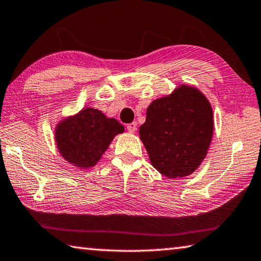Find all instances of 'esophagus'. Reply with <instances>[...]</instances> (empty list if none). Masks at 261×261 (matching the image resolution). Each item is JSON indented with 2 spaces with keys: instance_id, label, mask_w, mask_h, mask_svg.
<instances>
[{
  "instance_id": "34e87169",
  "label": "esophagus",
  "mask_w": 261,
  "mask_h": 261,
  "mask_svg": "<svg viewBox=\"0 0 261 261\" xmlns=\"http://www.w3.org/2000/svg\"><path fill=\"white\" fill-rule=\"evenodd\" d=\"M126 130L130 132V134H135L136 130H137V123L136 122H132L130 124H127L126 125Z\"/></svg>"
}]
</instances>
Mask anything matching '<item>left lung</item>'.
I'll use <instances>...</instances> for the list:
<instances>
[{"label":"left lung","mask_w":261,"mask_h":261,"mask_svg":"<svg viewBox=\"0 0 261 261\" xmlns=\"http://www.w3.org/2000/svg\"><path fill=\"white\" fill-rule=\"evenodd\" d=\"M213 132L212 105L196 87L188 85L152 101L139 127L152 166L169 179L188 176L198 168Z\"/></svg>","instance_id":"8db88e82"}]
</instances>
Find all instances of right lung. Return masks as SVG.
Returning <instances> with one entry per match:
<instances>
[{"label": "right lung", "mask_w": 261, "mask_h": 261, "mask_svg": "<svg viewBox=\"0 0 261 261\" xmlns=\"http://www.w3.org/2000/svg\"><path fill=\"white\" fill-rule=\"evenodd\" d=\"M124 132L117 119L101 110L84 108L57 124L55 139L61 156L79 168L95 166L115 136Z\"/></svg>", "instance_id": "add662e5"}]
</instances>
